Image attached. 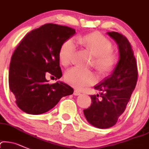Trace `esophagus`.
Here are the masks:
<instances>
[{
    "mask_svg": "<svg viewBox=\"0 0 149 149\" xmlns=\"http://www.w3.org/2000/svg\"><path fill=\"white\" fill-rule=\"evenodd\" d=\"M80 94H81L80 92H79L78 90H74V96H79V95H80Z\"/></svg>",
    "mask_w": 149,
    "mask_h": 149,
    "instance_id": "obj_1",
    "label": "esophagus"
}]
</instances>
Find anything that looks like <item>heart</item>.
<instances>
[{
    "instance_id": "heart-1",
    "label": "heart",
    "mask_w": 149,
    "mask_h": 149,
    "mask_svg": "<svg viewBox=\"0 0 149 149\" xmlns=\"http://www.w3.org/2000/svg\"><path fill=\"white\" fill-rule=\"evenodd\" d=\"M79 44L90 51L95 59L96 66L102 71H108L115 62V56L111 53V42L100 33H94L77 37ZM76 48V42L70 38L62 45L59 51V58L62 65H68ZM65 79L68 84L77 89L94 84L97 77L93 72L84 70L77 67L69 69L65 74Z\"/></svg>"
}]
</instances>
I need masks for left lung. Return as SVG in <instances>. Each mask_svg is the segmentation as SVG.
<instances>
[{"mask_svg":"<svg viewBox=\"0 0 149 149\" xmlns=\"http://www.w3.org/2000/svg\"><path fill=\"white\" fill-rule=\"evenodd\" d=\"M119 47V60L109 77L95 86L101 91L99 94L90 96L92 104L83 110L88 122L99 129H107L117 122L124 112L138 78L136 62L129 40L121 34L108 32Z\"/></svg>","mask_w":149,"mask_h":149,"instance_id":"8db88e82","label":"left lung"}]
</instances>
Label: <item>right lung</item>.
Wrapping results in <instances>:
<instances>
[{"instance_id":"right-lung-1","label":"right lung","mask_w":149,"mask_h":149,"mask_svg":"<svg viewBox=\"0 0 149 149\" xmlns=\"http://www.w3.org/2000/svg\"><path fill=\"white\" fill-rule=\"evenodd\" d=\"M74 33L69 27L45 24L28 33L15 49L9 68V87L24 112L45 113L62 97L73 94L72 88L62 81L49 84L45 75L61 77L59 51Z\"/></svg>"}]
</instances>
